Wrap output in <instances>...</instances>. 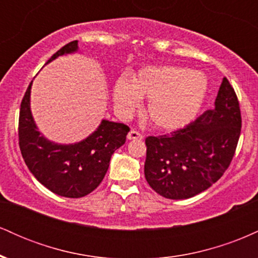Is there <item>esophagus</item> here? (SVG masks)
<instances>
[{
  "mask_svg": "<svg viewBox=\"0 0 258 258\" xmlns=\"http://www.w3.org/2000/svg\"><path fill=\"white\" fill-rule=\"evenodd\" d=\"M142 138H143V136H142L138 131H136V130H131V131L128 132V135H127V139H128V141H139V139Z\"/></svg>",
  "mask_w": 258,
  "mask_h": 258,
  "instance_id": "obj_1",
  "label": "esophagus"
}]
</instances>
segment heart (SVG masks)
<instances>
[{
    "instance_id": "obj_1",
    "label": "heart",
    "mask_w": 258,
    "mask_h": 258,
    "mask_svg": "<svg viewBox=\"0 0 258 258\" xmlns=\"http://www.w3.org/2000/svg\"><path fill=\"white\" fill-rule=\"evenodd\" d=\"M209 81L203 73L179 67H149L115 81L112 99L121 115H130L147 98V117L158 130L173 131L195 119L205 102Z\"/></svg>"
}]
</instances>
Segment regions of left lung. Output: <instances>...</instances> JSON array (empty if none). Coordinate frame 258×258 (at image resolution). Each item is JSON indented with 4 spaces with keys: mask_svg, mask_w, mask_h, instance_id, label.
<instances>
[{
    "mask_svg": "<svg viewBox=\"0 0 258 258\" xmlns=\"http://www.w3.org/2000/svg\"><path fill=\"white\" fill-rule=\"evenodd\" d=\"M240 131L238 98L223 78L214 109L184 128L146 139L147 182L156 193L172 200L206 190L230 165Z\"/></svg>",
    "mask_w": 258,
    "mask_h": 258,
    "instance_id": "left-lung-1",
    "label": "left lung"
}]
</instances>
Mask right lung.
I'll return each mask as SVG.
<instances>
[{"label":"right lung","mask_w":258,"mask_h":258,"mask_svg":"<svg viewBox=\"0 0 258 258\" xmlns=\"http://www.w3.org/2000/svg\"><path fill=\"white\" fill-rule=\"evenodd\" d=\"M78 41L61 47L48 59L76 53ZM29 85L19 112V147L26 166L41 184L65 198H82L90 194L104 178L111 155L126 142L130 127L102 120L87 138L72 144H59L38 131L31 114Z\"/></svg>","instance_id":"add662e5"}]
</instances>
